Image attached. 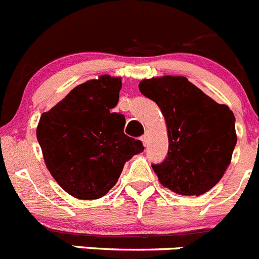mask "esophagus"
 Returning <instances> with one entry per match:
<instances>
[{"label": "esophagus", "instance_id": "34e87169", "mask_svg": "<svg viewBox=\"0 0 259 259\" xmlns=\"http://www.w3.org/2000/svg\"><path fill=\"white\" fill-rule=\"evenodd\" d=\"M141 139H142V142H143L144 146H147V143H148V133H146V134H144Z\"/></svg>", "mask_w": 259, "mask_h": 259}]
</instances>
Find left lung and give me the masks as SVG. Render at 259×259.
<instances>
[{"instance_id":"8db88e82","label":"left lung","mask_w":259,"mask_h":259,"mask_svg":"<svg viewBox=\"0 0 259 259\" xmlns=\"http://www.w3.org/2000/svg\"><path fill=\"white\" fill-rule=\"evenodd\" d=\"M139 90L160 107L169 150L152 165L158 182L183 196H200L221 181L236 146L235 116L183 76L144 78Z\"/></svg>"}]
</instances>
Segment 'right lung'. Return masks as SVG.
Listing matches in <instances>:
<instances>
[{"instance_id": "obj_1", "label": "right lung", "mask_w": 259, "mask_h": 259, "mask_svg": "<svg viewBox=\"0 0 259 259\" xmlns=\"http://www.w3.org/2000/svg\"><path fill=\"white\" fill-rule=\"evenodd\" d=\"M121 88V77L103 74L76 86L39 117L36 135L46 167L76 199H101L125 162L143 152L141 141L124 134V115L111 111Z\"/></svg>"}]
</instances>
